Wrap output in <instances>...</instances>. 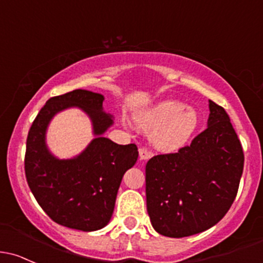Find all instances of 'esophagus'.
Here are the masks:
<instances>
[{
    "label": "esophagus",
    "instance_id": "esophagus-1",
    "mask_svg": "<svg viewBox=\"0 0 263 263\" xmlns=\"http://www.w3.org/2000/svg\"><path fill=\"white\" fill-rule=\"evenodd\" d=\"M139 154H140L141 160H147L153 156V153H151V151H148L146 147H141L139 150Z\"/></svg>",
    "mask_w": 263,
    "mask_h": 263
}]
</instances>
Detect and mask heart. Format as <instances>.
Wrapping results in <instances>:
<instances>
[{"label":"heart","mask_w":263,"mask_h":263,"mask_svg":"<svg viewBox=\"0 0 263 263\" xmlns=\"http://www.w3.org/2000/svg\"><path fill=\"white\" fill-rule=\"evenodd\" d=\"M141 128L151 131V141L159 150L176 151L189 141L198 127L195 109L179 101H162L136 115Z\"/></svg>","instance_id":"b5f03b06"}]
</instances>
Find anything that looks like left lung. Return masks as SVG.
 Instances as JSON below:
<instances>
[{"label":"left lung","instance_id":"8db88e82","mask_svg":"<svg viewBox=\"0 0 263 263\" xmlns=\"http://www.w3.org/2000/svg\"><path fill=\"white\" fill-rule=\"evenodd\" d=\"M208 127L178 153L146 164V203L157 233L193 236L215 226L238 192L245 155L228 113L209 101Z\"/></svg>","mask_w":263,"mask_h":263}]
</instances>
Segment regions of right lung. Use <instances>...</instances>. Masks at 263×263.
Instances as JSON below:
<instances>
[{
    "mask_svg": "<svg viewBox=\"0 0 263 263\" xmlns=\"http://www.w3.org/2000/svg\"><path fill=\"white\" fill-rule=\"evenodd\" d=\"M104 97L76 89L52 97L30 127L25 154V175L39 205L58 224L92 232L108 224L123 174L135 165V143L117 145L102 135L113 123L103 112ZM79 106L93 122L96 139L80 155L59 160L45 145L46 127L55 112Z\"/></svg>",
    "mask_w": 263,
    "mask_h": 263,
    "instance_id": "add662e5",
    "label": "right lung"
}]
</instances>
